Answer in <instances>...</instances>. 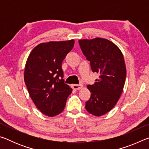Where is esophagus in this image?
Wrapping results in <instances>:
<instances>
[{
    "instance_id": "1",
    "label": "esophagus",
    "mask_w": 149,
    "mask_h": 149,
    "mask_svg": "<svg viewBox=\"0 0 149 149\" xmlns=\"http://www.w3.org/2000/svg\"><path fill=\"white\" fill-rule=\"evenodd\" d=\"M83 87V85L81 84H79V85H72V88L74 89V90H79L80 89H81V88Z\"/></svg>"
}]
</instances>
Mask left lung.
<instances>
[{
    "instance_id": "8db88e82",
    "label": "left lung",
    "mask_w": 149,
    "mask_h": 149,
    "mask_svg": "<svg viewBox=\"0 0 149 149\" xmlns=\"http://www.w3.org/2000/svg\"><path fill=\"white\" fill-rule=\"evenodd\" d=\"M79 43L92 71L100 75L94 84L87 85L91 97L85 108L91 114L101 116L114 107L123 92L126 77L124 58L118 46L108 39H80Z\"/></svg>"
}]
</instances>
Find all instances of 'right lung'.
Here are the masks:
<instances>
[{
	"label": "right lung",
	"instance_id": "right-lung-1",
	"mask_svg": "<svg viewBox=\"0 0 149 149\" xmlns=\"http://www.w3.org/2000/svg\"><path fill=\"white\" fill-rule=\"evenodd\" d=\"M75 41L42 42L30 52L26 63L24 81L30 97L42 114L54 117L64 109L72 89L64 84L62 62Z\"/></svg>",
	"mask_w": 149,
	"mask_h": 149
}]
</instances>
